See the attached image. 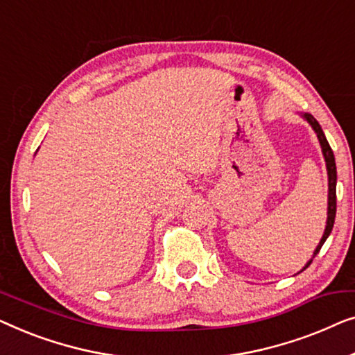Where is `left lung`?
Returning a JSON list of instances; mask_svg holds the SVG:
<instances>
[{
  "label": "left lung",
  "mask_w": 355,
  "mask_h": 355,
  "mask_svg": "<svg viewBox=\"0 0 355 355\" xmlns=\"http://www.w3.org/2000/svg\"><path fill=\"white\" fill-rule=\"evenodd\" d=\"M302 117L306 119L309 123H311L313 132L317 133V138H318V141H320L322 153H323V157H325L327 171H328V217H327V227H325V232H323V236L320 239V243H318L315 251H313L312 259L306 263V267L302 268V270H306V268L312 263L313 257H315L318 251L322 249L323 243L327 241V238L329 236V233H331L333 225H334V217H336V162H334V154L331 151V148H329V144L327 141V137H325V133H323L320 123L315 121V117H313L312 114H302Z\"/></svg>",
  "instance_id": "1"
}]
</instances>
